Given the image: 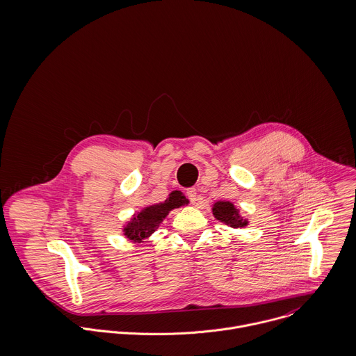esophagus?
I'll use <instances>...</instances> for the list:
<instances>
[{"label":"esophagus","mask_w":356,"mask_h":356,"mask_svg":"<svg viewBox=\"0 0 356 356\" xmlns=\"http://www.w3.org/2000/svg\"><path fill=\"white\" fill-rule=\"evenodd\" d=\"M186 196H188V199L191 200V203L195 204L197 202V191L195 189V188H191V189H188V192H186Z\"/></svg>","instance_id":"34e87169"}]
</instances>
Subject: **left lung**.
<instances>
[{
  "label": "left lung",
  "mask_w": 356,
  "mask_h": 356,
  "mask_svg": "<svg viewBox=\"0 0 356 356\" xmlns=\"http://www.w3.org/2000/svg\"><path fill=\"white\" fill-rule=\"evenodd\" d=\"M212 213L219 222L234 229L245 227L248 225V220L240 215V211L230 202H216L212 207Z\"/></svg>",
  "instance_id": "obj_1"
}]
</instances>
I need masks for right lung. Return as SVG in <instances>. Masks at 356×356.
<instances>
[{"mask_svg": "<svg viewBox=\"0 0 356 356\" xmlns=\"http://www.w3.org/2000/svg\"><path fill=\"white\" fill-rule=\"evenodd\" d=\"M188 203L189 200L184 196L182 192L174 191L170 193L165 202L148 205L141 212L134 213V216L124 226L123 234L133 243H144L145 238L156 232L170 211Z\"/></svg>", "mask_w": 356, "mask_h": 356, "instance_id": "obj_1", "label": "right lung"}]
</instances>
